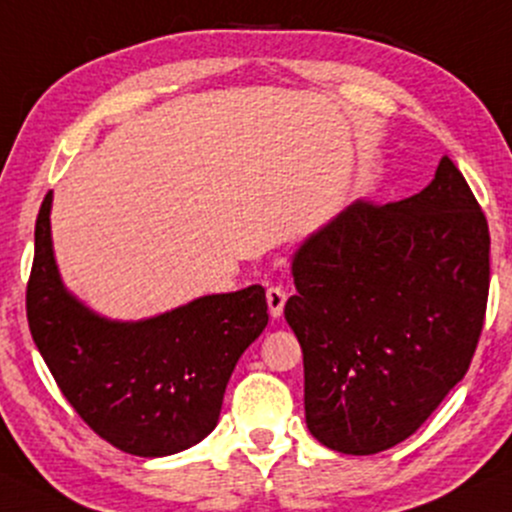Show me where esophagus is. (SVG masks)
<instances>
[{"label": "esophagus", "instance_id": "1", "mask_svg": "<svg viewBox=\"0 0 512 512\" xmlns=\"http://www.w3.org/2000/svg\"><path fill=\"white\" fill-rule=\"evenodd\" d=\"M267 303H269V312L272 317H281L283 315V305H286V291L281 286H272L267 288Z\"/></svg>", "mask_w": 512, "mask_h": 512}]
</instances>
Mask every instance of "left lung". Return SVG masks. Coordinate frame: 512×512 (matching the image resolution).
<instances>
[{"mask_svg": "<svg viewBox=\"0 0 512 512\" xmlns=\"http://www.w3.org/2000/svg\"><path fill=\"white\" fill-rule=\"evenodd\" d=\"M489 224L443 157L422 193L357 200L293 260L283 315L305 367V420L338 453L405 441L465 377L489 298Z\"/></svg>", "mask_w": 512, "mask_h": 512, "instance_id": "1", "label": "left lung"}]
</instances>
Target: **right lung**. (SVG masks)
<instances>
[{
  "mask_svg": "<svg viewBox=\"0 0 512 512\" xmlns=\"http://www.w3.org/2000/svg\"><path fill=\"white\" fill-rule=\"evenodd\" d=\"M49 207L52 193L35 221L26 315L64 398L123 453L159 458L195 446L219 420L238 357L269 322L264 288L205 295L138 324L107 322L61 286Z\"/></svg>",
  "mask_w": 512,
  "mask_h": 512,
  "instance_id": "add662e5",
  "label": "right lung"
}]
</instances>
